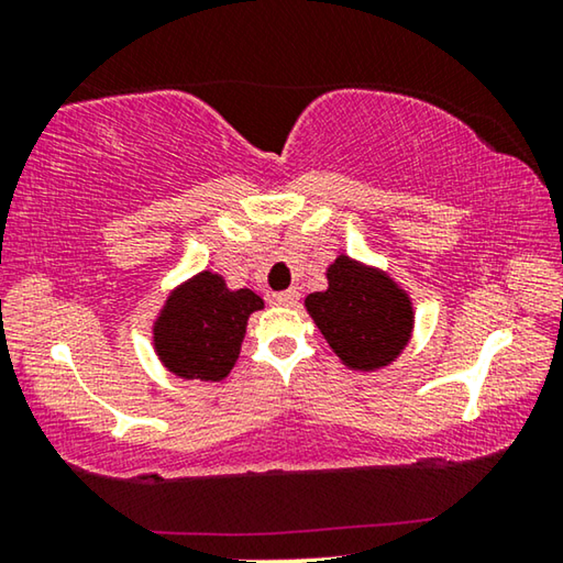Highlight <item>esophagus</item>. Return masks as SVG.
I'll list each match as a JSON object with an SVG mask.
<instances>
[{
	"instance_id": "34e87169",
	"label": "esophagus",
	"mask_w": 563,
	"mask_h": 563,
	"mask_svg": "<svg viewBox=\"0 0 563 563\" xmlns=\"http://www.w3.org/2000/svg\"><path fill=\"white\" fill-rule=\"evenodd\" d=\"M271 300H273V305H280V308H292V305H298L300 292L298 290H283V292H275Z\"/></svg>"
}]
</instances>
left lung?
Returning a JSON list of instances; mask_svg holds the SVG:
<instances>
[{
  "label": "left lung",
  "instance_id": "obj_1",
  "mask_svg": "<svg viewBox=\"0 0 563 563\" xmlns=\"http://www.w3.org/2000/svg\"><path fill=\"white\" fill-rule=\"evenodd\" d=\"M328 290L305 298L322 338L350 369L387 367L407 347L415 325L409 295L387 273L338 255L328 268Z\"/></svg>",
  "mask_w": 563,
  "mask_h": 563
}]
</instances>
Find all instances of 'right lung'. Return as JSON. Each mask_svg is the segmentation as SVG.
<instances>
[{
  "mask_svg": "<svg viewBox=\"0 0 563 563\" xmlns=\"http://www.w3.org/2000/svg\"><path fill=\"white\" fill-rule=\"evenodd\" d=\"M261 308L263 298L253 290H231L218 273H198L158 312L156 355L176 377L221 383L241 355L247 318Z\"/></svg>",
  "mask_w": 563,
  "mask_h": 563,
  "instance_id": "obj_1",
  "label": "right lung"
}]
</instances>
